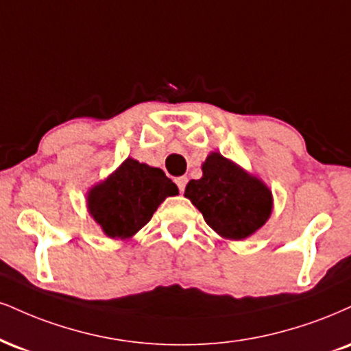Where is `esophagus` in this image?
Segmentation results:
<instances>
[{"mask_svg":"<svg viewBox=\"0 0 351 351\" xmlns=\"http://www.w3.org/2000/svg\"><path fill=\"white\" fill-rule=\"evenodd\" d=\"M175 183H176V186H178L180 193H183V191H184V188H186L188 178H186V176H180V178H176V180H175Z\"/></svg>","mask_w":351,"mask_h":351,"instance_id":"obj_1","label":"esophagus"}]
</instances>
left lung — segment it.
<instances>
[{"label": "left lung", "mask_w": 351, "mask_h": 351, "mask_svg": "<svg viewBox=\"0 0 351 351\" xmlns=\"http://www.w3.org/2000/svg\"><path fill=\"white\" fill-rule=\"evenodd\" d=\"M184 196L219 235L243 240L271 216L273 196L263 181L213 152L202 163V178L191 180Z\"/></svg>", "instance_id": "1"}]
</instances>
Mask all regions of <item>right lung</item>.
I'll list each match as a JSON object with an SVG mask.
<instances>
[{
  "label": "right lung",
  "mask_w": 351,
  "mask_h": 351,
  "mask_svg": "<svg viewBox=\"0 0 351 351\" xmlns=\"http://www.w3.org/2000/svg\"><path fill=\"white\" fill-rule=\"evenodd\" d=\"M178 188L160 168L128 158L112 175L90 189L91 217L111 239H130Z\"/></svg>",
  "instance_id": "right-lung-1"
}]
</instances>
